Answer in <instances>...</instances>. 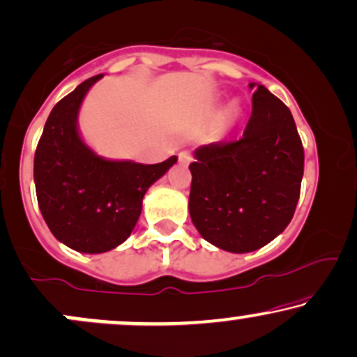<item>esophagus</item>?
<instances>
[{
  "label": "esophagus",
  "mask_w": 357,
  "mask_h": 357,
  "mask_svg": "<svg viewBox=\"0 0 357 357\" xmlns=\"http://www.w3.org/2000/svg\"><path fill=\"white\" fill-rule=\"evenodd\" d=\"M178 160L183 163H190L192 162V153L188 150H183V152L178 153Z\"/></svg>",
  "instance_id": "obj_1"
}]
</instances>
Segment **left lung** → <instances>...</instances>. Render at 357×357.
Here are the masks:
<instances>
[{
	"label": "left lung",
	"mask_w": 357,
	"mask_h": 357,
	"mask_svg": "<svg viewBox=\"0 0 357 357\" xmlns=\"http://www.w3.org/2000/svg\"><path fill=\"white\" fill-rule=\"evenodd\" d=\"M252 115L237 140L195 150L188 211L205 241L252 252L287 227L304 174V149L292 113L264 85L250 83Z\"/></svg>",
	"instance_id": "obj_1"
}]
</instances>
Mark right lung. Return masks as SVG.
Instances as JSON below:
<instances>
[{"instance_id":"add662e5","label":"right lung","mask_w":357,"mask_h":357,"mask_svg":"<svg viewBox=\"0 0 357 357\" xmlns=\"http://www.w3.org/2000/svg\"><path fill=\"white\" fill-rule=\"evenodd\" d=\"M103 75L85 79L53 107L35 152L36 199L58 241L85 254L125 242L142 212L145 192L177 162L144 165L105 160L79 138L77 116L86 91Z\"/></svg>"}]
</instances>
